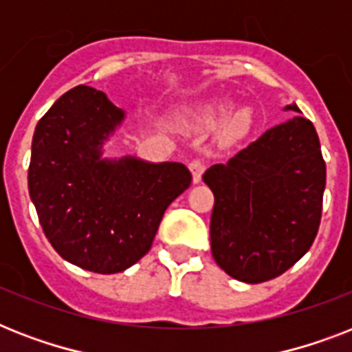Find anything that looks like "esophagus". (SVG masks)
Masks as SVG:
<instances>
[{
    "label": "esophagus",
    "mask_w": 352,
    "mask_h": 352,
    "mask_svg": "<svg viewBox=\"0 0 352 352\" xmlns=\"http://www.w3.org/2000/svg\"><path fill=\"white\" fill-rule=\"evenodd\" d=\"M188 168H190V171H192L193 182L201 181V177H203V173H204V162H203V160L195 157V159L190 160V164H188Z\"/></svg>",
    "instance_id": "esophagus-1"
}]
</instances>
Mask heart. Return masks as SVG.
<instances>
[{"label": "heart", "mask_w": 352, "mask_h": 352, "mask_svg": "<svg viewBox=\"0 0 352 352\" xmlns=\"http://www.w3.org/2000/svg\"><path fill=\"white\" fill-rule=\"evenodd\" d=\"M232 104L230 102H221L217 106L210 107L206 111V118L208 120H217V118H225L226 115H230ZM250 127V113L248 111H239L235 113L234 117L226 124V137L228 138H239L243 137Z\"/></svg>", "instance_id": "heart-1"}]
</instances>
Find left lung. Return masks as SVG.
<instances>
[{
    "label": "left lung",
    "mask_w": 352,
    "mask_h": 352,
    "mask_svg": "<svg viewBox=\"0 0 352 352\" xmlns=\"http://www.w3.org/2000/svg\"><path fill=\"white\" fill-rule=\"evenodd\" d=\"M300 113L298 106H287ZM325 160L311 120L268 129L203 175L214 192L210 243L215 263L245 283H263L305 256L322 221Z\"/></svg>",
    "instance_id": "left-lung-1"
}]
</instances>
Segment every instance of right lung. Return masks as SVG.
Returning a JSON list of instances; mask_svg holds the SVG:
<instances>
[{"instance_id":"right-lung-1","label":"right lung","mask_w":352,"mask_h":352,"mask_svg":"<svg viewBox=\"0 0 352 352\" xmlns=\"http://www.w3.org/2000/svg\"><path fill=\"white\" fill-rule=\"evenodd\" d=\"M124 111L78 85L40 118L32 137L29 193L52 248L76 267L117 274L151 248L166 208L192 184L181 162L102 160V142Z\"/></svg>"}]
</instances>
